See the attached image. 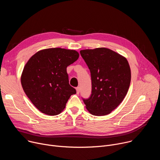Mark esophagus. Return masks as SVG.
Instances as JSON below:
<instances>
[{"mask_svg": "<svg viewBox=\"0 0 160 160\" xmlns=\"http://www.w3.org/2000/svg\"><path fill=\"white\" fill-rule=\"evenodd\" d=\"M76 90H77V94H78L80 93V88L79 87H77Z\"/></svg>", "mask_w": 160, "mask_h": 160, "instance_id": "1", "label": "esophagus"}]
</instances>
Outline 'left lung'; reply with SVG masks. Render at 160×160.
<instances>
[{"mask_svg":"<svg viewBox=\"0 0 160 160\" xmlns=\"http://www.w3.org/2000/svg\"><path fill=\"white\" fill-rule=\"evenodd\" d=\"M90 72L92 94L83 99L87 109L95 116H104L122 102L129 88L130 68L123 56L100 48L80 51Z\"/></svg>","mask_w":160,"mask_h":160,"instance_id":"1","label":"left lung"}]
</instances>
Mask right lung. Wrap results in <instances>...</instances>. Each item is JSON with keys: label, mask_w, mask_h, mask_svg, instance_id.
Here are the masks:
<instances>
[{"label": "right lung", "mask_w": 160, "mask_h": 160, "mask_svg": "<svg viewBox=\"0 0 160 160\" xmlns=\"http://www.w3.org/2000/svg\"><path fill=\"white\" fill-rule=\"evenodd\" d=\"M79 54L75 50L50 48L32 56L22 70L21 82L26 95L42 112L54 116L65 108L76 90L69 84L68 66Z\"/></svg>", "instance_id": "add662e5"}]
</instances>
